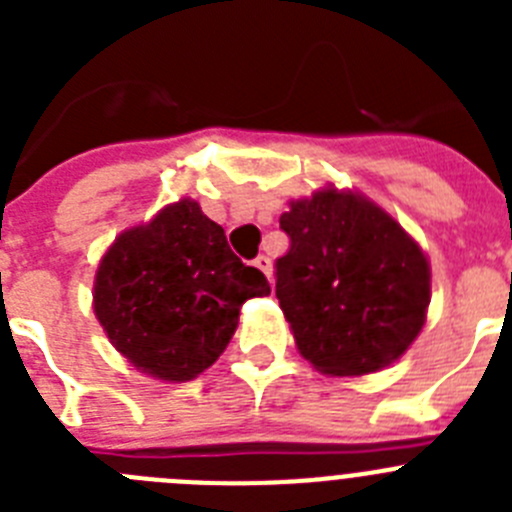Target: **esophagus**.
<instances>
[{
  "label": "esophagus",
  "instance_id": "obj_1",
  "mask_svg": "<svg viewBox=\"0 0 512 512\" xmlns=\"http://www.w3.org/2000/svg\"><path fill=\"white\" fill-rule=\"evenodd\" d=\"M253 266H256V269H259V271H264L266 277H271V259H269V256L259 253V256L253 259Z\"/></svg>",
  "mask_w": 512,
  "mask_h": 512
}]
</instances>
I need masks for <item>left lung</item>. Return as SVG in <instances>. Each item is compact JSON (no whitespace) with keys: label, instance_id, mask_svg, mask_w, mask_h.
Instances as JSON below:
<instances>
[{"label":"left lung","instance_id":"obj_1","mask_svg":"<svg viewBox=\"0 0 512 512\" xmlns=\"http://www.w3.org/2000/svg\"><path fill=\"white\" fill-rule=\"evenodd\" d=\"M277 297L297 348L323 374L359 377L408 351L431 302L418 243L359 194L323 189L279 217Z\"/></svg>","mask_w":512,"mask_h":512}]
</instances>
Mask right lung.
Masks as SVG:
<instances>
[{"instance_id":"right-lung-1","label":"right lung","mask_w":512,"mask_h":512,"mask_svg":"<svg viewBox=\"0 0 512 512\" xmlns=\"http://www.w3.org/2000/svg\"><path fill=\"white\" fill-rule=\"evenodd\" d=\"M269 292L264 274L230 251L225 230L182 200L104 253L94 312L130 364L187 382L223 354L243 302Z\"/></svg>"}]
</instances>
